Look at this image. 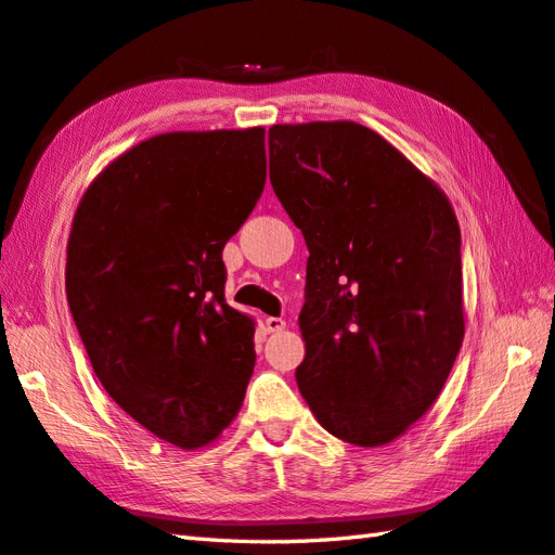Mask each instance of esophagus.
Returning <instances> with one entry per match:
<instances>
[{
  "label": "esophagus",
  "mask_w": 555,
  "mask_h": 555,
  "mask_svg": "<svg viewBox=\"0 0 555 555\" xmlns=\"http://www.w3.org/2000/svg\"><path fill=\"white\" fill-rule=\"evenodd\" d=\"M287 327V323L282 319H275V315H270V319H266V331L268 333H282Z\"/></svg>",
  "instance_id": "34e87169"
}]
</instances>
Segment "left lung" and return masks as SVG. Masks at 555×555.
<instances>
[{"label":"left lung","mask_w":555,"mask_h":555,"mask_svg":"<svg viewBox=\"0 0 555 555\" xmlns=\"http://www.w3.org/2000/svg\"><path fill=\"white\" fill-rule=\"evenodd\" d=\"M268 149L309 248L301 398L327 434L388 446L436 402L465 337L455 210L357 121L273 124Z\"/></svg>","instance_id":"obj_1"}]
</instances>
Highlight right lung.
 Returning <instances> with one entry per match:
<instances>
[{"label": "right lung", "mask_w": 555, "mask_h": 555, "mask_svg": "<svg viewBox=\"0 0 555 555\" xmlns=\"http://www.w3.org/2000/svg\"><path fill=\"white\" fill-rule=\"evenodd\" d=\"M263 184V127L169 131L112 160L74 212L66 299L95 376L182 450L232 424L254 373L256 321L224 301L222 248Z\"/></svg>", "instance_id": "1"}]
</instances>
